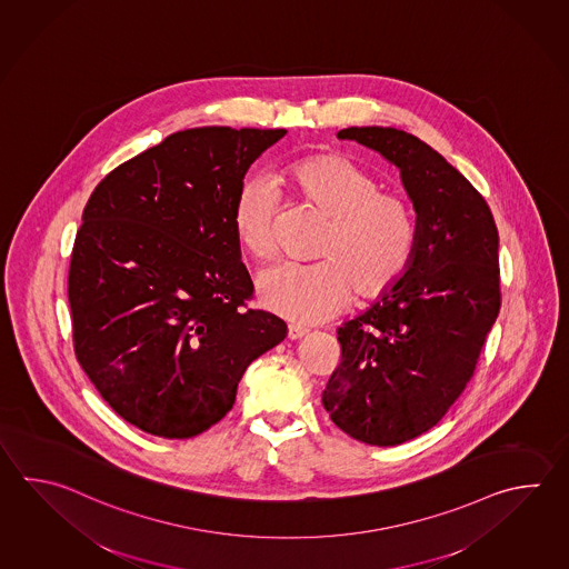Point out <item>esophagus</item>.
<instances>
[{"instance_id":"34e87169","label":"esophagus","mask_w":569,"mask_h":569,"mask_svg":"<svg viewBox=\"0 0 569 569\" xmlns=\"http://www.w3.org/2000/svg\"><path fill=\"white\" fill-rule=\"evenodd\" d=\"M306 335H308V328H306V326H288V338H290V340H298V338L306 337Z\"/></svg>"}]
</instances>
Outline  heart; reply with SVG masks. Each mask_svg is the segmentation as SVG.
<instances>
[{
  "label": "heart",
  "mask_w": 569,
  "mask_h": 569,
  "mask_svg": "<svg viewBox=\"0 0 569 569\" xmlns=\"http://www.w3.org/2000/svg\"><path fill=\"white\" fill-rule=\"evenodd\" d=\"M302 209L328 221L313 266H281L257 281L259 302L291 322H322L347 308L355 291L375 300L403 278L418 241L416 210L401 192L338 151L290 163L281 176ZM278 202L263 180L244 182L232 202L231 227L247 256L266 263L278 251Z\"/></svg>",
  "instance_id": "b5f03b06"
}]
</instances>
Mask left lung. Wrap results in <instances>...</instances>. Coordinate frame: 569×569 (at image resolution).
<instances>
[{
  "label": "left lung",
  "instance_id": "8db88e82",
  "mask_svg": "<svg viewBox=\"0 0 569 569\" xmlns=\"http://www.w3.org/2000/svg\"><path fill=\"white\" fill-rule=\"evenodd\" d=\"M337 136L399 168L418 241L403 278L338 328L322 403L350 438L397 446L433 428L475 375L500 310L499 231L482 194L426 141L377 126Z\"/></svg>",
  "mask_w": 569,
  "mask_h": 569
}]
</instances>
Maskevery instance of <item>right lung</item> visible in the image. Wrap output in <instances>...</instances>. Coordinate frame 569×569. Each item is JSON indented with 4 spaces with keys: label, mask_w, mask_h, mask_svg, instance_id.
I'll use <instances>...</instances> for the list:
<instances>
[{
    "label": "right lung",
    "mask_w": 569,
    "mask_h": 569,
    "mask_svg": "<svg viewBox=\"0 0 569 569\" xmlns=\"http://www.w3.org/2000/svg\"><path fill=\"white\" fill-rule=\"evenodd\" d=\"M286 129L194 128L97 184L70 257L74 355L117 416L194 438L234 403L244 369L286 335L249 310L253 281L231 227L249 166Z\"/></svg>",
    "instance_id": "add662e5"
}]
</instances>
